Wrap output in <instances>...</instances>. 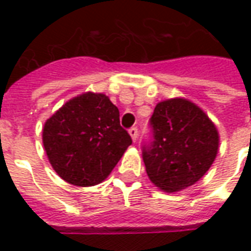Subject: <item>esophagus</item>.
Wrapping results in <instances>:
<instances>
[{"label":"esophagus","mask_w":251,"mask_h":251,"mask_svg":"<svg viewBox=\"0 0 251 251\" xmlns=\"http://www.w3.org/2000/svg\"><path fill=\"white\" fill-rule=\"evenodd\" d=\"M129 134H130L131 140H133V141H136L137 137H138V129L133 126V127H130V129H129Z\"/></svg>","instance_id":"1"}]
</instances>
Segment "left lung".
Listing matches in <instances>:
<instances>
[{
	"label": "left lung",
	"mask_w": 251,
	"mask_h": 251,
	"mask_svg": "<svg viewBox=\"0 0 251 251\" xmlns=\"http://www.w3.org/2000/svg\"><path fill=\"white\" fill-rule=\"evenodd\" d=\"M153 141L142 158L153 184L177 192L199 181L214 163L219 134L203 110L183 98L156 104L151 117Z\"/></svg>",
	"instance_id": "left-lung-1"
}]
</instances>
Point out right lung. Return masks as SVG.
Segmentation results:
<instances>
[{
  "instance_id": "right-lung-1",
  "label": "right lung",
  "mask_w": 251,
  "mask_h": 251,
  "mask_svg": "<svg viewBox=\"0 0 251 251\" xmlns=\"http://www.w3.org/2000/svg\"><path fill=\"white\" fill-rule=\"evenodd\" d=\"M43 144L56 174L67 183L90 187L113 171L131 137L121 126L120 111L104 94L70 99L48 118Z\"/></svg>"
}]
</instances>
